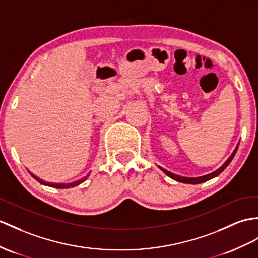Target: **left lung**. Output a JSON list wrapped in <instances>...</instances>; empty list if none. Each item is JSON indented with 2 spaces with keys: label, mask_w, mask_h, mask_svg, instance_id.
<instances>
[{
  "label": "left lung",
  "mask_w": 258,
  "mask_h": 258,
  "mask_svg": "<svg viewBox=\"0 0 258 258\" xmlns=\"http://www.w3.org/2000/svg\"><path fill=\"white\" fill-rule=\"evenodd\" d=\"M238 144H240V142H238V143L236 144V147H235V149L233 150V152H232V154L229 156L228 160L225 161L221 166H220L219 168H217L216 171H213L212 173H209V174H207V175H203V176H198V177H184V176H179V175H176V174H174V173H171L169 171H166L165 168H163V167H161V166H159V168L162 169V171L164 172V173L167 175V176H169L171 178L175 179L176 181H180V183L192 184V185H195V184H200V183H205V181L209 180V179H211V178H213V177H217L220 173H222V172L224 171V169L227 168V166L230 164L231 161L233 160V158H234V155H235L236 151H237V149H238Z\"/></svg>",
  "instance_id": "8db88e82"
}]
</instances>
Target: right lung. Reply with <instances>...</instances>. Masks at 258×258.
<instances>
[{
    "label": "right lung",
    "mask_w": 258,
    "mask_h": 258,
    "mask_svg": "<svg viewBox=\"0 0 258 258\" xmlns=\"http://www.w3.org/2000/svg\"><path fill=\"white\" fill-rule=\"evenodd\" d=\"M29 172V171H28ZM91 173V172H90ZM90 173L86 175V176H84V177H82L81 179H78V180H74V181H72V183H50V181H46V180H43V179H41V178H39V177H37L36 175H34L33 173L31 172H29V174L31 175V176H33L37 181H39L40 184H42V185H45V186H49V187H53V188H59V189H66V188H71V187H75V186H78V185H80V184H82L83 183V181H85L87 178H89V176H90Z\"/></svg>",
    "instance_id": "obj_1"
}]
</instances>
